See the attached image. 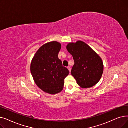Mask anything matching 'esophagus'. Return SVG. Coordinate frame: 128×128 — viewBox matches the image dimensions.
Here are the masks:
<instances>
[{"label": "esophagus", "mask_w": 128, "mask_h": 128, "mask_svg": "<svg viewBox=\"0 0 128 128\" xmlns=\"http://www.w3.org/2000/svg\"><path fill=\"white\" fill-rule=\"evenodd\" d=\"M68 68V70H69V71H70V72L71 68H70V66H68V68Z\"/></svg>", "instance_id": "1"}]
</instances>
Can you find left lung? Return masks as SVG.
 Masks as SVG:
<instances>
[{"mask_svg": "<svg viewBox=\"0 0 128 128\" xmlns=\"http://www.w3.org/2000/svg\"><path fill=\"white\" fill-rule=\"evenodd\" d=\"M66 48L74 60L71 74L77 84L82 88H87L97 84L104 71L100 57L90 46L81 41L68 43Z\"/></svg>", "mask_w": 128, "mask_h": 128, "instance_id": "left-lung-1", "label": "left lung"}]
</instances>
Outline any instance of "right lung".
Masks as SVG:
<instances>
[{
    "instance_id": "add662e5",
    "label": "right lung",
    "mask_w": 128,
    "mask_h": 128,
    "mask_svg": "<svg viewBox=\"0 0 128 128\" xmlns=\"http://www.w3.org/2000/svg\"><path fill=\"white\" fill-rule=\"evenodd\" d=\"M60 48V43L56 41L44 44L36 52L31 63V73L36 85L52 95L63 90L64 79L70 73L58 58Z\"/></svg>"
}]
</instances>
